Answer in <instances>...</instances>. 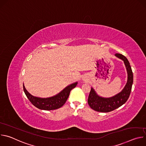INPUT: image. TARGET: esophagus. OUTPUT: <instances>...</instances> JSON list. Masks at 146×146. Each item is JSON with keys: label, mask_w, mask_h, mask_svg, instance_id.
Segmentation results:
<instances>
[{"label": "esophagus", "mask_w": 146, "mask_h": 146, "mask_svg": "<svg viewBox=\"0 0 146 146\" xmlns=\"http://www.w3.org/2000/svg\"><path fill=\"white\" fill-rule=\"evenodd\" d=\"M84 80H85V79H84Z\"/></svg>", "instance_id": "1"}]
</instances>
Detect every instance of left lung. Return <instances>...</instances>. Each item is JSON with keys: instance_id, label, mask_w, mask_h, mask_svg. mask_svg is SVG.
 I'll return each mask as SVG.
<instances>
[{"instance_id": "8db88e82", "label": "left lung", "mask_w": 146, "mask_h": 146, "mask_svg": "<svg viewBox=\"0 0 146 146\" xmlns=\"http://www.w3.org/2000/svg\"><path fill=\"white\" fill-rule=\"evenodd\" d=\"M115 56L122 59L125 65L128 74L127 84L120 92L110 98H103L99 96L94 89L91 88L88 99V103L91 109L96 111L103 113L111 111L123 105L129 97L133 80L130 64L127 58L123 55L117 53Z\"/></svg>"}]
</instances>
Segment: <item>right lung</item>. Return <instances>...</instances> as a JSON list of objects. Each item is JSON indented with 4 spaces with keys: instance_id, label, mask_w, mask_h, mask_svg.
Listing matches in <instances>:
<instances>
[{
    "instance_id": "1",
    "label": "right lung",
    "mask_w": 146,
    "mask_h": 146,
    "mask_svg": "<svg viewBox=\"0 0 146 146\" xmlns=\"http://www.w3.org/2000/svg\"><path fill=\"white\" fill-rule=\"evenodd\" d=\"M77 83V82H75L65 87L58 94L46 98H38L32 95L26 90L24 84L23 88L26 96L33 105L41 110H52L59 109L64 105L69 96L70 91L76 87Z\"/></svg>"
}]
</instances>
